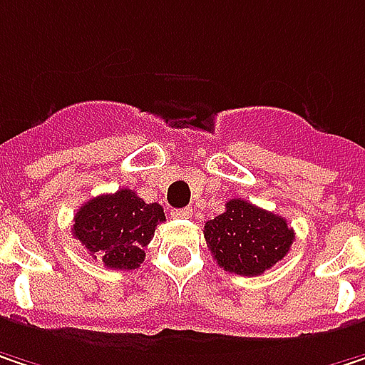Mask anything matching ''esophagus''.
Returning <instances> with one entry per match:
<instances>
[{
    "label": "esophagus",
    "mask_w": 365,
    "mask_h": 365,
    "mask_svg": "<svg viewBox=\"0 0 365 365\" xmlns=\"http://www.w3.org/2000/svg\"><path fill=\"white\" fill-rule=\"evenodd\" d=\"M192 215V209H173L171 211V217H175V219H185V217H190Z\"/></svg>",
    "instance_id": "34e87169"
}]
</instances>
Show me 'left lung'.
Instances as JSON below:
<instances>
[{"label": "left lung", "instance_id": "left-lung-1", "mask_svg": "<svg viewBox=\"0 0 365 365\" xmlns=\"http://www.w3.org/2000/svg\"><path fill=\"white\" fill-rule=\"evenodd\" d=\"M205 238L219 267L238 276H261L286 257L294 232L284 217L232 198L221 215L205 223Z\"/></svg>", "mask_w": 365, "mask_h": 365}]
</instances>
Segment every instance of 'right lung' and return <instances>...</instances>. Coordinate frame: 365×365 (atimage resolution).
I'll list each match as a JSON object with an SVG mask.
<instances>
[{"instance_id":"right-lung-1","label":"right lung","mask_w":365,"mask_h":365,"mask_svg":"<svg viewBox=\"0 0 365 365\" xmlns=\"http://www.w3.org/2000/svg\"><path fill=\"white\" fill-rule=\"evenodd\" d=\"M160 221H165L160 205H148L133 190L123 187L87 200L75 215L73 236L106 267L135 269Z\"/></svg>"}]
</instances>
